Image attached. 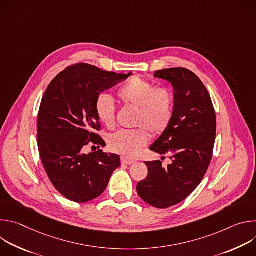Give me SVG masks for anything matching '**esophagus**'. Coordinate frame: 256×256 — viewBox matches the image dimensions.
<instances>
[{"instance_id": "1", "label": "esophagus", "mask_w": 256, "mask_h": 256, "mask_svg": "<svg viewBox=\"0 0 256 256\" xmlns=\"http://www.w3.org/2000/svg\"><path fill=\"white\" fill-rule=\"evenodd\" d=\"M122 164H126V165H132V164L134 163V160L128 159V158H126V157H122Z\"/></svg>"}]
</instances>
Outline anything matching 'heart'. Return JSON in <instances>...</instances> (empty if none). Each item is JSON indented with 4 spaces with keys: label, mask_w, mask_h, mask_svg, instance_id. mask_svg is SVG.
I'll use <instances>...</instances> for the list:
<instances>
[{
    "label": "heart",
    "mask_w": 256,
    "mask_h": 256,
    "mask_svg": "<svg viewBox=\"0 0 256 256\" xmlns=\"http://www.w3.org/2000/svg\"><path fill=\"white\" fill-rule=\"evenodd\" d=\"M120 100L138 108L134 126H140L132 130H120L108 140L110 149L126 157H136L147 146L150 134L163 132L173 116V94L166 88L156 86L138 77L130 79L118 90ZM95 112L107 128L116 126V105L114 98L106 93L100 94L95 102Z\"/></svg>",
    "instance_id": "b5f03b06"
}]
</instances>
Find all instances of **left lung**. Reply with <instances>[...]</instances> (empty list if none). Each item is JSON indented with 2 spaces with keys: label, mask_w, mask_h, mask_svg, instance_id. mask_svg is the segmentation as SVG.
Returning <instances> with one entry per match:
<instances>
[{
  "label": "left lung",
  "mask_w": 256,
  "mask_h": 256,
  "mask_svg": "<svg viewBox=\"0 0 256 256\" xmlns=\"http://www.w3.org/2000/svg\"><path fill=\"white\" fill-rule=\"evenodd\" d=\"M154 77L171 84L174 110L150 150L169 154L172 162L167 167L160 160L144 162L149 173L138 182L136 192L152 206L166 208L186 200L202 180L212 156L216 112L206 88L192 70L165 68Z\"/></svg>",
  "instance_id": "obj_1"
}]
</instances>
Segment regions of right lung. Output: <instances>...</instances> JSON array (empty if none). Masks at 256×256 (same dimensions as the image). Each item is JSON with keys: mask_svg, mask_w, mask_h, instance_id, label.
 Segmentation results:
<instances>
[{"mask_svg": "<svg viewBox=\"0 0 256 256\" xmlns=\"http://www.w3.org/2000/svg\"><path fill=\"white\" fill-rule=\"evenodd\" d=\"M132 76L106 72L88 64L64 70L42 97L38 120L42 162L56 190L75 202L98 198L108 186L120 157L102 150L85 154L86 146H105L95 112L99 94ZM99 147V146H98Z\"/></svg>", "mask_w": 256, "mask_h": 256, "instance_id": "add662e5", "label": "right lung"}]
</instances>
